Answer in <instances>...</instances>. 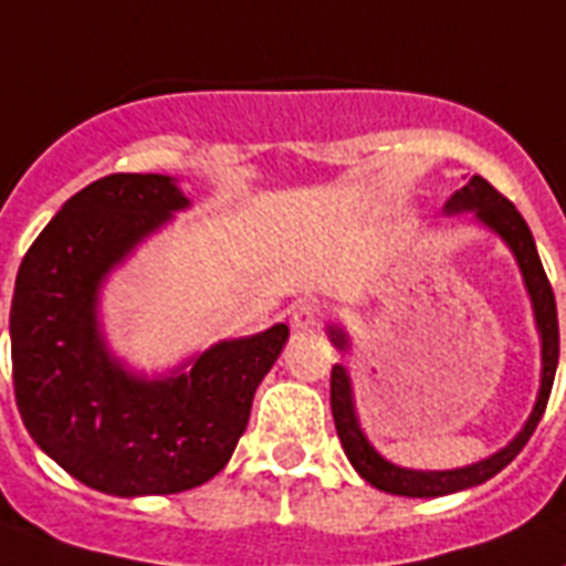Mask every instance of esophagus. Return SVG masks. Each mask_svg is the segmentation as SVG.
<instances>
[{"label": "esophagus", "mask_w": 566, "mask_h": 566, "mask_svg": "<svg viewBox=\"0 0 566 566\" xmlns=\"http://www.w3.org/2000/svg\"><path fill=\"white\" fill-rule=\"evenodd\" d=\"M322 319H325V305H319V302H302V305L293 311V327H298V331L319 327Z\"/></svg>", "instance_id": "esophagus-1"}]
</instances>
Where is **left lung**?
Returning a JSON list of instances; mask_svg holds the SVG:
<instances>
[{
    "label": "left lung",
    "instance_id": "obj_1",
    "mask_svg": "<svg viewBox=\"0 0 566 566\" xmlns=\"http://www.w3.org/2000/svg\"><path fill=\"white\" fill-rule=\"evenodd\" d=\"M443 210L449 212V216H454V212H472L486 230L497 232L512 250V255H515L521 275H524L526 293H530V302H533L535 327H538L541 334L538 400H535L533 415L524 422V429L517 431L510 443L503 446L501 452L489 454V458L478 460L472 467L446 469V472H420V469L397 467V463L382 458V454L368 443V437L363 434L359 420H356L354 388H350L348 368H345V365H334V371H331V411H334L336 434H339L342 440V449L348 454L350 467L359 472V478H365L371 486L382 489L388 495L440 497L460 492V489L481 486L489 478H495L501 469L510 467L512 460L517 458V452L526 446V440L533 437L535 426H538L541 417H544V408H547L549 391H553L555 368H558V313H555L553 287H549V279L547 273H544L538 250H535L533 232L526 227L524 216L515 210V203L506 201V198H503L489 180H483L481 175H474L467 187L458 189V192L446 201ZM327 336H331V342H334L336 348L348 350V334H345L342 327L331 325L327 327Z\"/></svg>",
    "mask_w": 566,
    "mask_h": 566
}]
</instances>
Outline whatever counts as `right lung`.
<instances>
[{"label":"right lung","instance_id":"1","mask_svg":"<svg viewBox=\"0 0 566 566\" xmlns=\"http://www.w3.org/2000/svg\"><path fill=\"white\" fill-rule=\"evenodd\" d=\"M187 207L169 175H106L63 203L19 264L11 302L19 415L42 452L106 495H175L216 478L291 336L279 322L155 379L112 356L99 287Z\"/></svg>","mask_w":566,"mask_h":566}]
</instances>
